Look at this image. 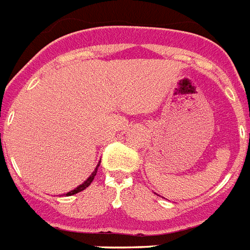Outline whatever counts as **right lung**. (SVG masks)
<instances>
[{
    "instance_id": "1",
    "label": "right lung",
    "mask_w": 250,
    "mask_h": 250,
    "mask_svg": "<svg viewBox=\"0 0 250 250\" xmlns=\"http://www.w3.org/2000/svg\"><path fill=\"white\" fill-rule=\"evenodd\" d=\"M99 164H101V163H99ZM99 164H98V165H97V167H95V170H94L93 173H91V175H90V177H89V178H87L86 181L83 182V185H80L79 187H76L75 189H72V191H69V192L64 193L65 196H72V195H75V193H77V192H81V191H83V189L86 188V187H89V186H90V183H91V182H93V179H94V177H95V174H97V171H98V167H99Z\"/></svg>"
}]
</instances>
